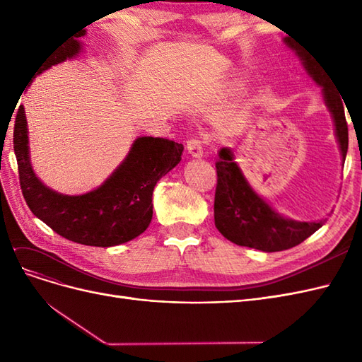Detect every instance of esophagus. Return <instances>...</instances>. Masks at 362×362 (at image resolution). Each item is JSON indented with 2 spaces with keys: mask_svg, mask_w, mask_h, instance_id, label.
<instances>
[{
  "mask_svg": "<svg viewBox=\"0 0 362 362\" xmlns=\"http://www.w3.org/2000/svg\"><path fill=\"white\" fill-rule=\"evenodd\" d=\"M187 151L189 154L194 158H201L204 154V144L201 139H190L187 141Z\"/></svg>",
  "mask_w": 362,
  "mask_h": 362,
  "instance_id": "1",
  "label": "esophagus"
}]
</instances>
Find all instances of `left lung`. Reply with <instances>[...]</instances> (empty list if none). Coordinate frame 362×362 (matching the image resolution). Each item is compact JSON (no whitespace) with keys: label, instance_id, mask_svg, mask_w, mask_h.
Instances as JSON below:
<instances>
[{"label":"left lung","instance_id":"obj_1","mask_svg":"<svg viewBox=\"0 0 362 362\" xmlns=\"http://www.w3.org/2000/svg\"><path fill=\"white\" fill-rule=\"evenodd\" d=\"M287 42V40H286ZM294 48L313 80L323 87L325 103L335 124V136L343 161L349 146V131L344 115V100L329 75L317 60L303 49ZM217 185L214 196V225L225 238L238 246L254 247L262 252L286 250L300 245L323 226L320 222H296L282 217L250 187L243 172L234 161L231 149L218 151L216 163Z\"/></svg>","mask_w":362,"mask_h":362}]
</instances>
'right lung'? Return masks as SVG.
<instances>
[{
	"mask_svg": "<svg viewBox=\"0 0 362 362\" xmlns=\"http://www.w3.org/2000/svg\"><path fill=\"white\" fill-rule=\"evenodd\" d=\"M83 35L84 31L76 37ZM80 51L81 43L75 37L64 42L43 60L37 75L52 64L75 57ZM13 149L21 190L31 213L71 242L108 247L145 233L152 218V192L160 178L181 161L184 146L163 137H139L127 158L103 185L78 196L51 190L33 172L23 105L15 119Z\"/></svg>",
	"mask_w": 362,
	"mask_h": 362,
	"instance_id": "right-lung-1",
	"label": "right lung"
}]
</instances>
